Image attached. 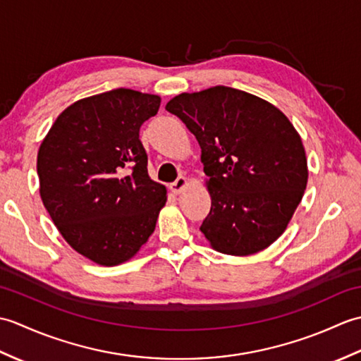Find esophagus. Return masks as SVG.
Returning a JSON list of instances; mask_svg holds the SVG:
<instances>
[{
    "instance_id": "34e87169",
    "label": "esophagus",
    "mask_w": 361,
    "mask_h": 361,
    "mask_svg": "<svg viewBox=\"0 0 361 361\" xmlns=\"http://www.w3.org/2000/svg\"><path fill=\"white\" fill-rule=\"evenodd\" d=\"M186 186H188V178H186V176H178V178H176L171 185V190H172L173 194H181L183 190L186 189Z\"/></svg>"
}]
</instances>
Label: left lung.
I'll return each mask as SVG.
<instances>
[{
    "label": "left lung",
    "mask_w": 361,
    "mask_h": 361,
    "mask_svg": "<svg viewBox=\"0 0 361 361\" xmlns=\"http://www.w3.org/2000/svg\"><path fill=\"white\" fill-rule=\"evenodd\" d=\"M166 110L202 147L211 211L200 231L225 255L265 250L286 231L301 203L309 171L295 127L279 109L229 87L181 93Z\"/></svg>",
    "instance_id": "obj_1"
}]
</instances>
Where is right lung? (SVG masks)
<instances>
[{
  "mask_svg": "<svg viewBox=\"0 0 361 361\" xmlns=\"http://www.w3.org/2000/svg\"><path fill=\"white\" fill-rule=\"evenodd\" d=\"M161 97L118 88L80 99L37 155L40 197L63 239L105 267L132 259L155 231L167 190L150 180L140 128Z\"/></svg>",
  "mask_w": 361,
  "mask_h": 361,
  "instance_id": "add662e5",
  "label": "right lung"
}]
</instances>
